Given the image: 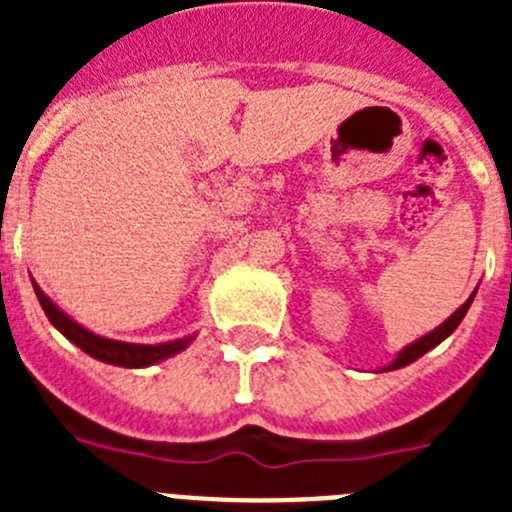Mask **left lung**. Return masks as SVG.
Returning <instances> with one entry per match:
<instances>
[{
    "mask_svg": "<svg viewBox=\"0 0 512 512\" xmlns=\"http://www.w3.org/2000/svg\"><path fill=\"white\" fill-rule=\"evenodd\" d=\"M472 300H474V295L469 297V300L464 302V305H461L459 310H456L454 315H451V318L446 320V323L438 325V328L433 330V333H428V336H423V338H420V341L410 343V346L405 348V351H400V356H397V359L392 361V364L387 366V369H384V372H390V369H400V366L413 364V361L420 359V356H423L425 351H431V348H436L438 343L443 341V338H449L451 333H454V330H456V325L461 323V318L467 315V310H469V305H472Z\"/></svg>",
    "mask_w": 512,
    "mask_h": 512,
    "instance_id": "obj_1",
    "label": "left lung"
}]
</instances>
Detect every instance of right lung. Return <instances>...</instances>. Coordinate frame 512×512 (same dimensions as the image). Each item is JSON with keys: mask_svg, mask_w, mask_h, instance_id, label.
Segmentation results:
<instances>
[{"mask_svg": "<svg viewBox=\"0 0 512 512\" xmlns=\"http://www.w3.org/2000/svg\"><path fill=\"white\" fill-rule=\"evenodd\" d=\"M35 295H38L40 307L45 310L48 320L61 330L63 336L69 338L71 343L81 348V351H87L89 356L99 361H107V364L115 366H128V369H140V366H151L161 359H169V356L179 354L184 348L189 346L192 338H182V341H171V343H158V346H140V343H122V341H112V338H102L89 333L87 328H81L79 323L66 315V312L58 310L48 297L43 295V289L33 282Z\"/></svg>", "mask_w": 512, "mask_h": 512, "instance_id": "obj_1", "label": "right lung"}]
</instances>
